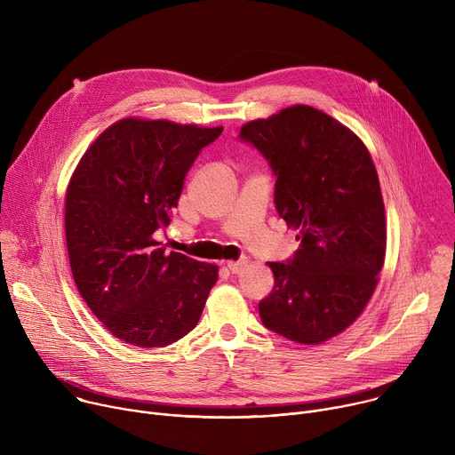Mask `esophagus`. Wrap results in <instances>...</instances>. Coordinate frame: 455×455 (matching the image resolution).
I'll list each match as a JSON object with an SVG mask.
<instances>
[{
	"label": "esophagus",
	"mask_w": 455,
	"mask_h": 455,
	"mask_svg": "<svg viewBox=\"0 0 455 455\" xmlns=\"http://www.w3.org/2000/svg\"><path fill=\"white\" fill-rule=\"evenodd\" d=\"M244 267H246L244 259H239V261H228V263H227V268L230 270V274H241Z\"/></svg>",
	"instance_id": "esophagus-1"
}]
</instances>
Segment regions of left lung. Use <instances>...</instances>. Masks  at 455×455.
I'll list each match as a JSON object with an SVG mask.
<instances>
[{
	"instance_id": "8db88e82",
	"label": "left lung",
	"mask_w": 455,
	"mask_h": 455,
	"mask_svg": "<svg viewBox=\"0 0 455 455\" xmlns=\"http://www.w3.org/2000/svg\"><path fill=\"white\" fill-rule=\"evenodd\" d=\"M275 176L277 214L300 243L270 263L275 286L259 302L270 331L299 344L342 333L369 302L385 259V211L367 148L311 106H291L241 127Z\"/></svg>"
}]
</instances>
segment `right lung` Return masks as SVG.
Returning a JSON list of instances; mask_svg holds the SVG:
<instances>
[{
  "mask_svg": "<svg viewBox=\"0 0 455 455\" xmlns=\"http://www.w3.org/2000/svg\"><path fill=\"white\" fill-rule=\"evenodd\" d=\"M223 127L124 118L79 162L64 202L74 281L116 339L165 347L196 323L218 267L160 248L183 180Z\"/></svg>",
  "mask_w": 455,
  "mask_h": 455,
  "instance_id": "obj_1",
  "label": "right lung"
}]
</instances>
